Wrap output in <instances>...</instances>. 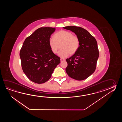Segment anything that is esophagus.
<instances>
[{"label": "esophagus", "instance_id": "34e87169", "mask_svg": "<svg viewBox=\"0 0 122 122\" xmlns=\"http://www.w3.org/2000/svg\"><path fill=\"white\" fill-rule=\"evenodd\" d=\"M65 61V59H63L62 58H61V62H62V61Z\"/></svg>", "mask_w": 122, "mask_h": 122}]
</instances>
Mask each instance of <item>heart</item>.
Instances as JSON below:
<instances>
[{
  "label": "heart",
  "mask_w": 122,
  "mask_h": 122,
  "mask_svg": "<svg viewBox=\"0 0 122 122\" xmlns=\"http://www.w3.org/2000/svg\"><path fill=\"white\" fill-rule=\"evenodd\" d=\"M49 45L51 51L56 54L61 47L58 55L61 58H65L69 55L75 54L79 48L80 40L78 36L70 31L61 30L53 35V38L49 40Z\"/></svg>",
  "instance_id": "1"
}]
</instances>
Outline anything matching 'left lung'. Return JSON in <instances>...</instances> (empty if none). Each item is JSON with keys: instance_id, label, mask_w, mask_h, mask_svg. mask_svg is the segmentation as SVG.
<instances>
[{"instance_id": "1", "label": "left lung", "mask_w": 122, "mask_h": 122, "mask_svg": "<svg viewBox=\"0 0 122 122\" xmlns=\"http://www.w3.org/2000/svg\"><path fill=\"white\" fill-rule=\"evenodd\" d=\"M63 28L75 33L80 40V46L77 52L66 59V72L74 79H86L95 71L99 56L96 39L86 29L76 26H67Z\"/></svg>"}]
</instances>
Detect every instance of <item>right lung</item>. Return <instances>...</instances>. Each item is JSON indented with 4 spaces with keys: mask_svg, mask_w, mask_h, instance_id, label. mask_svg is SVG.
Masks as SVG:
<instances>
[{
    "mask_svg": "<svg viewBox=\"0 0 122 122\" xmlns=\"http://www.w3.org/2000/svg\"><path fill=\"white\" fill-rule=\"evenodd\" d=\"M55 28L37 29L23 42L20 56L23 72L35 83H45L51 77L60 58L51 51L49 45Z\"/></svg>",
    "mask_w": 122,
    "mask_h": 122,
    "instance_id": "add662e5",
    "label": "right lung"
}]
</instances>
